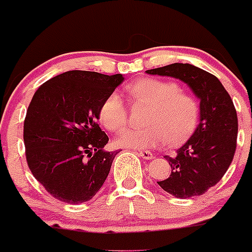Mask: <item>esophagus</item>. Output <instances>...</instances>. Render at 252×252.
I'll return each mask as SVG.
<instances>
[{"mask_svg":"<svg viewBox=\"0 0 252 252\" xmlns=\"http://www.w3.org/2000/svg\"><path fill=\"white\" fill-rule=\"evenodd\" d=\"M139 156H140L141 158L147 159V161L154 158V154H151L150 151H139Z\"/></svg>","mask_w":252,"mask_h":252,"instance_id":"esophagus-1","label":"esophagus"}]
</instances>
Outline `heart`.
<instances>
[{"mask_svg": "<svg viewBox=\"0 0 252 252\" xmlns=\"http://www.w3.org/2000/svg\"><path fill=\"white\" fill-rule=\"evenodd\" d=\"M126 93L136 102L147 108L144 128L126 129L116 144L129 149H149L168 142L171 146L182 144L197 128L200 121L199 101L180 91L172 81L141 78L126 88ZM100 121L108 130L119 131L126 124V108L118 94L105 98L98 112Z\"/></svg>", "mask_w": 252, "mask_h": 252, "instance_id": "obj_1", "label": "heart"}]
</instances>
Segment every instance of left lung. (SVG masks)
Listing matches in <instances>:
<instances>
[{
    "label": "left lung",
    "mask_w": 252,
    "mask_h": 252,
    "mask_svg": "<svg viewBox=\"0 0 252 252\" xmlns=\"http://www.w3.org/2000/svg\"><path fill=\"white\" fill-rule=\"evenodd\" d=\"M147 74L179 79L200 100V122L177 156H164L172 172L159 187L178 199L202 195L217 184L234 157L238 117L229 94L218 78L189 63H173Z\"/></svg>",
    "instance_id": "8db88e82"
}]
</instances>
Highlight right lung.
<instances>
[{"label":"right lung","instance_id":"add662e5","mask_svg":"<svg viewBox=\"0 0 252 252\" xmlns=\"http://www.w3.org/2000/svg\"><path fill=\"white\" fill-rule=\"evenodd\" d=\"M124 81L122 74L69 70L42 84L24 121L27 162L45 189L65 204H81L105 183L117 151L97 124L105 98Z\"/></svg>","mask_w":252,"mask_h":252}]
</instances>
